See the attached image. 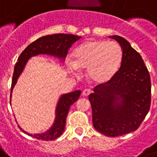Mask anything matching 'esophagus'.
<instances>
[{
  "mask_svg": "<svg viewBox=\"0 0 157 157\" xmlns=\"http://www.w3.org/2000/svg\"><path fill=\"white\" fill-rule=\"evenodd\" d=\"M91 94V90H89V89H86V90H84L82 92V95L85 97L89 96L90 94Z\"/></svg>",
  "mask_w": 157,
  "mask_h": 157,
  "instance_id": "obj_1",
  "label": "esophagus"
}]
</instances>
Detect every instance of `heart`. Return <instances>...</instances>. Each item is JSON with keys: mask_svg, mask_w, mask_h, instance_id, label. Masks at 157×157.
<instances>
[{"mask_svg": "<svg viewBox=\"0 0 157 157\" xmlns=\"http://www.w3.org/2000/svg\"><path fill=\"white\" fill-rule=\"evenodd\" d=\"M72 56L73 62H67L70 69H87L92 82L103 84L111 80L119 69L123 51L114 42L89 40L77 47Z\"/></svg>", "mask_w": 157, "mask_h": 157, "instance_id": "b5f03b06", "label": "heart"}]
</instances>
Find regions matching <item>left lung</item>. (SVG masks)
Listing matches in <instances>:
<instances>
[{"label": "left lung", "instance_id": "obj_1", "mask_svg": "<svg viewBox=\"0 0 157 157\" xmlns=\"http://www.w3.org/2000/svg\"><path fill=\"white\" fill-rule=\"evenodd\" d=\"M120 44L123 60L109 81L95 86L89 96L94 128L109 137L139 128L151 105V78L142 57L129 42L109 36Z\"/></svg>", "mask_w": 157, "mask_h": 157}]
</instances>
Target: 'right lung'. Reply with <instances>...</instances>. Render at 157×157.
<instances>
[{
    "label": "right lung",
    "instance_id": "right-lung-1",
    "mask_svg": "<svg viewBox=\"0 0 157 157\" xmlns=\"http://www.w3.org/2000/svg\"><path fill=\"white\" fill-rule=\"evenodd\" d=\"M81 38V36L73 35V34H55L41 37L33 42L32 43H30L21 52L20 56L17 59V62L14 66L12 85H11V93L19 76L23 71L25 63H27L28 59L30 57L35 56L39 54H47L63 60V59L67 56L69 48L75 42L79 40ZM81 90H76L69 94H63L60 97L56 109V119L52 127L48 131L44 133L34 134V135L27 133L25 131L23 132L28 134L29 136H31L35 139L41 140H54L59 137L63 134L65 128L66 118L69 111L70 106L77 101L81 95ZM10 99H11V94H10Z\"/></svg>",
    "mask_w": 157,
    "mask_h": 157
}]
</instances>
